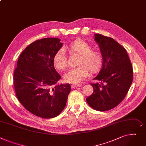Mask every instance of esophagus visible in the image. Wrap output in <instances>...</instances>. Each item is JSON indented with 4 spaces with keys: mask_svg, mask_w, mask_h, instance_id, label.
<instances>
[{
    "mask_svg": "<svg viewBox=\"0 0 146 146\" xmlns=\"http://www.w3.org/2000/svg\"><path fill=\"white\" fill-rule=\"evenodd\" d=\"M81 87V85H80V84H72L71 85V87L72 88H78V87Z\"/></svg>",
    "mask_w": 146,
    "mask_h": 146,
    "instance_id": "1",
    "label": "esophagus"
}]
</instances>
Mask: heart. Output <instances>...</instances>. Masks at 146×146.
<instances>
[{
  "mask_svg": "<svg viewBox=\"0 0 146 146\" xmlns=\"http://www.w3.org/2000/svg\"><path fill=\"white\" fill-rule=\"evenodd\" d=\"M66 49L72 54L80 56L77 65L64 75V81L66 83L78 84L89 75L98 72L103 64L102 54L97 50H92V47L88 43L83 40L78 39L66 47ZM53 62L57 70L62 71L67 67V56L64 49H59L55 54Z\"/></svg>",
  "mask_w": 146,
  "mask_h": 146,
  "instance_id": "heart-1",
  "label": "heart"
}]
</instances>
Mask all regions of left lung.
Returning <instances> with one entry per match:
<instances>
[{
	"label": "left lung",
	"instance_id": "1",
	"mask_svg": "<svg viewBox=\"0 0 146 146\" xmlns=\"http://www.w3.org/2000/svg\"><path fill=\"white\" fill-rule=\"evenodd\" d=\"M103 57V64L98 75L91 83L94 92L87 98L93 109L104 111L117 106L124 100L133 80V66L125 49L110 37L96 33Z\"/></svg>",
	"mask_w": 146,
	"mask_h": 146
}]
</instances>
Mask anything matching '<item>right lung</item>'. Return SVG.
Masks as SVG:
<instances>
[{
  "instance_id": "right-lung-1",
  "label": "right lung",
  "mask_w": 146,
  "mask_h": 146,
  "mask_svg": "<svg viewBox=\"0 0 146 146\" xmlns=\"http://www.w3.org/2000/svg\"><path fill=\"white\" fill-rule=\"evenodd\" d=\"M56 38L32 42L20 55L13 74L17 98L32 114L44 118L58 116L64 109L71 90L69 84L56 85L61 76L54 57L62 43Z\"/></svg>"
}]
</instances>
